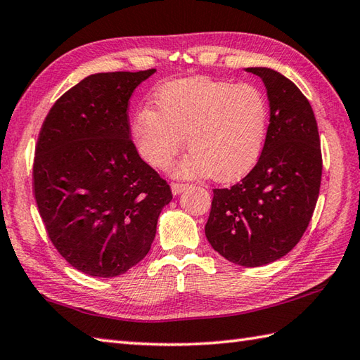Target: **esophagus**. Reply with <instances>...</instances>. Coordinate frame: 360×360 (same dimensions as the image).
Wrapping results in <instances>:
<instances>
[{"mask_svg": "<svg viewBox=\"0 0 360 360\" xmlns=\"http://www.w3.org/2000/svg\"><path fill=\"white\" fill-rule=\"evenodd\" d=\"M186 188H188V184H179V182H172V192L173 195H179L184 192Z\"/></svg>", "mask_w": 360, "mask_h": 360, "instance_id": "1", "label": "esophagus"}]
</instances>
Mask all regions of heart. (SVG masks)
<instances>
[{
    "label": "heart",
    "instance_id": "heart-1",
    "mask_svg": "<svg viewBox=\"0 0 360 360\" xmlns=\"http://www.w3.org/2000/svg\"><path fill=\"white\" fill-rule=\"evenodd\" d=\"M155 105L137 110L131 122L134 147L151 167H170L187 139L192 151L176 165V174L232 182L263 155L269 103L257 86L212 77L173 80L159 88Z\"/></svg>",
    "mask_w": 360,
    "mask_h": 360
}]
</instances>
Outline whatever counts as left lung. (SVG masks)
I'll return each mask as SVG.
<instances>
[{
	"label": "left lung",
	"mask_w": 360,
	"mask_h": 360,
	"mask_svg": "<svg viewBox=\"0 0 360 360\" xmlns=\"http://www.w3.org/2000/svg\"><path fill=\"white\" fill-rule=\"evenodd\" d=\"M269 98V131L258 164L229 188L213 190L205 236L219 255L257 267L285 257L312 218L322 181L314 111L292 82L269 68H248Z\"/></svg>",
	"instance_id": "1"
}]
</instances>
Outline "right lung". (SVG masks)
<instances>
[{"label": "right lung", "mask_w": 360, "mask_h": 360, "mask_svg": "<svg viewBox=\"0 0 360 360\" xmlns=\"http://www.w3.org/2000/svg\"><path fill=\"white\" fill-rule=\"evenodd\" d=\"M156 70L83 79L46 116L34 158V195L68 263L117 277L148 254L172 190L131 141L128 103Z\"/></svg>", "instance_id": "right-lung-1"}]
</instances>
